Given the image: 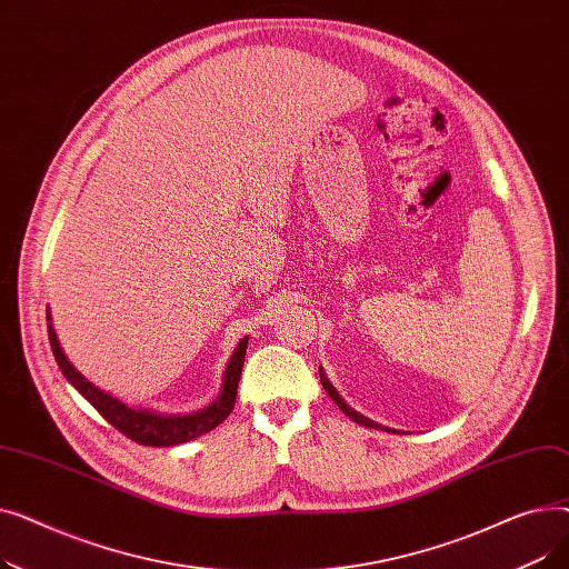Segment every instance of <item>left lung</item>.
Wrapping results in <instances>:
<instances>
[{
	"label": "left lung",
	"mask_w": 569,
	"mask_h": 569,
	"mask_svg": "<svg viewBox=\"0 0 569 569\" xmlns=\"http://www.w3.org/2000/svg\"><path fill=\"white\" fill-rule=\"evenodd\" d=\"M320 371V382H322V387H325V392L332 397V401L350 417L352 422H357V425H365V427H369V429H385V431H395V429H390V427H382V425H378V422H373V420H369V417H365L362 412H357L355 408H350L346 401H343V397L337 392V387L330 382V378L325 376V371H322V367L318 369Z\"/></svg>",
	"instance_id": "1"
}]
</instances>
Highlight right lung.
I'll return each mask as SVG.
<instances>
[{
	"label": "right lung",
	"mask_w": 569,
	"mask_h": 569,
	"mask_svg": "<svg viewBox=\"0 0 569 569\" xmlns=\"http://www.w3.org/2000/svg\"><path fill=\"white\" fill-rule=\"evenodd\" d=\"M48 339H50L52 355H54L59 369H62L64 378L76 387V390L89 403H92L117 431H122L127 438H131L140 445H149V447H172L179 442H189L207 431L217 429L226 420V417L234 408L237 385H239V376H242L244 355H247V346H249V337H244L232 350L230 360L223 369L221 390L212 403H207L204 408H200L196 412H187V415H161V412L147 410V408H131L124 401H119L117 397L103 392L101 387H97L94 382H89L69 362V357H67L62 343H59L57 332L52 327L50 309H48Z\"/></svg>",
	"instance_id": "right-lung-1"
}]
</instances>
